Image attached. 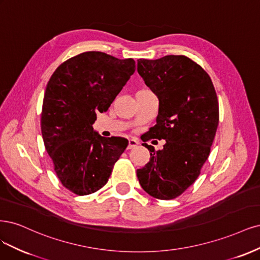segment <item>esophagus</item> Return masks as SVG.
<instances>
[{
    "label": "esophagus",
    "mask_w": 260,
    "mask_h": 260,
    "mask_svg": "<svg viewBox=\"0 0 260 260\" xmlns=\"http://www.w3.org/2000/svg\"><path fill=\"white\" fill-rule=\"evenodd\" d=\"M138 145H139V142H138L136 139H129V140H128V146H127V149H128V150L134 149V148H136Z\"/></svg>",
    "instance_id": "1"
}]
</instances>
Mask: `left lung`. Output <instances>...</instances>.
<instances>
[{"label":"left lung","instance_id":"left-lung-1","mask_svg":"<svg viewBox=\"0 0 260 260\" xmlns=\"http://www.w3.org/2000/svg\"><path fill=\"white\" fill-rule=\"evenodd\" d=\"M137 71L158 99L149 138L164 139L162 150L142 144L150 161L137 170L141 188L161 200L180 196L199 177L218 126V100L208 74L186 56L138 59Z\"/></svg>","mask_w":260,"mask_h":260}]
</instances>
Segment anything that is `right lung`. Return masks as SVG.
<instances>
[{"label": "right lung", "mask_w": 260, "mask_h": 260, "mask_svg": "<svg viewBox=\"0 0 260 260\" xmlns=\"http://www.w3.org/2000/svg\"><path fill=\"white\" fill-rule=\"evenodd\" d=\"M135 72V60L85 52L62 62L49 79L42 108L44 146L63 187L78 196L103 188L128 145L94 129Z\"/></svg>", "instance_id": "1"}]
</instances>
